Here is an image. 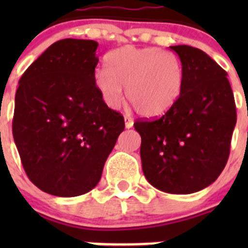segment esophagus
Listing matches in <instances>:
<instances>
[{
  "label": "esophagus",
  "mask_w": 248,
  "mask_h": 248,
  "mask_svg": "<svg viewBox=\"0 0 248 248\" xmlns=\"http://www.w3.org/2000/svg\"><path fill=\"white\" fill-rule=\"evenodd\" d=\"M124 122H125V128L130 129L131 126H133V124H134V122H133V119H131L130 117H124Z\"/></svg>",
  "instance_id": "esophagus-1"
}]
</instances>
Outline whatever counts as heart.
I'll list each match as a JSON object with an SVG mask.
<instances>
[{"mask_svg": "<svg viewBox=\"0 0 248 248\" xmlns=\"http://www.w3.org/2000/svg\"><path fill=\"white\" fill-rule=\"evenodd\" d=\"M108 68L94 73V85L109 108H118L124 99L148 118L168 113L180 99L185 69L175 54L155 47L118 48L107 57Z\"/></svg>", "mask_w": 248, "mask_h": 248, "instance_id": "heart-1", "label": "heart"}]
</instances>
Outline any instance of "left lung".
<instances>
[{
  "label": "left lung",
  "instance_id": "8db88e82",
  "mask_svg": "<svg viewBox=\"0 0 248 248\" xmlns=\"http://www.w3.org/2000/svg\"><path fill=\"white\" fill-rule=\"evenodd\" d=\"M185 69L180 99L163 117L140 119V156L146 180L169 194L211 185L230 155L236 104L226 71L199 48L171 46Z\"/></svg>",
  "mask_w": 248,
  "mask_h": 248
}]
</instances>
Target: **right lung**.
<instances>
[{
	"label": "right lung",
	"mask_w": 248,
	"mask_h": 248,
	"mask_svg": "<svg viewBox=\"0 0 248 248\" xmlns=\"http://www.w3.org/2000/svg\"><path fill=\"white\" fill-rule=\"evenodd\" d=\"M98 43L61 39L22 74L12 133L26 174L47 194L73 198L94 189L124 130L94 85Z\"/></svg>",
	"instance_id": "add662e5"
}]
</instances>
